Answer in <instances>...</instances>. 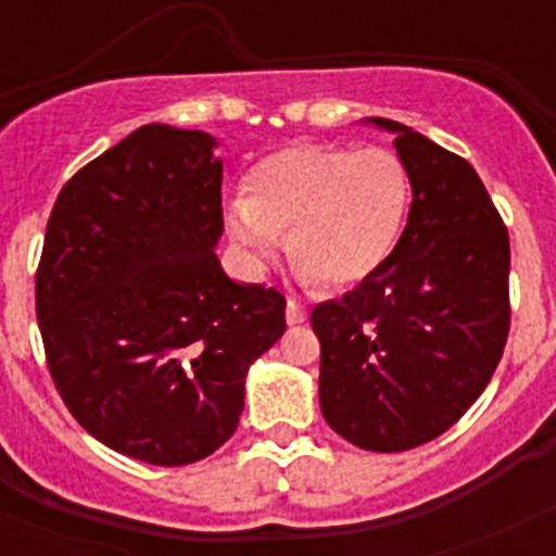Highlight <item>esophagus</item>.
<instances>
[{"mask_svg": "<svg viewBox=\"0 0 556 556\" xmlns=\"http://www.w3.org/2000/svg\"><path fill=\"white\" fill-rule=\"evenodd\" d=\"M306 317H308V308L303 306V303H298V301L287 303V323H289V326H301V323H306Z\"/></svg>", "mask_w": 556, "mask_h": 556, "instance_id": "esophagus-1", "label": "esophagus"}]
</instances>
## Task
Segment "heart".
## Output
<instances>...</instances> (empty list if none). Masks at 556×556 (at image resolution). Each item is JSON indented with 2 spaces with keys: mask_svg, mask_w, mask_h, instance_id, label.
Masks as SVG:
<instances>
[{
  "mask_svg": "<svg viewBox=\"0 0 556 556\" xmlns=\"http://www.w3.org/2000/svg\"><path fill=\"white\" fill-rule=\"evenodd\" d=\"M409 203V169L392 150L294 144L255 166L250 198L228 205V230L253 267H264L289 235V255L306 281L348 289L384 267Z\"/></svg>",
  "mask_w": 556,
  "mask_h": 556,
  "instance_id": "1",
  "label": "heart"
}]
</instances>
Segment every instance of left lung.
I'll list each match as a JSON object with an SVG mask.
<instances>
[{"label":"left lung","instance_id":"left-lung-1","mask_svg":"<svg viewBox=\"0 0 556 556\" xmlns=\"http://www.w3.org/2000/svg\"><path fill=\"white\" fill-rule=\"evenodd\" d=\"M412 208L384 267L312 312L320 409L339 437L397 454L448 431L509 333V233L473 166L392 119Z\"/></svg>","mask_w":556,"mask_h":556}]
</instances>
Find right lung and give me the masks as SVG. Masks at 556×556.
<instances>
[{
  "label": "right lung",
  "mask_w": 556,
  "mask_h": 556,
  "mask_svg": "<svg viewBox=\"0 0 556 556\" xmlns=\"http://www.w3.org/2000/svg\"><path fill=\"white\" fill-rule=\"evenodd\" d=\"M208 132L144 125L68 180L49 214L36 314L77 424L150 465L228 443L248 367L287 331V298L230 281L223 161Z\"/></svg>",
  "instance_id": "1"
}]
</instances>
